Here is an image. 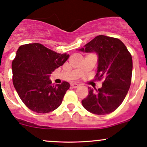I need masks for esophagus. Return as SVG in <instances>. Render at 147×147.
Listing matches in <instances>:
<instances>
[{
  "instance_id": "obj_1",
  "label": "esophagus",
  "mask_w": 147,
  "mask_h": 147,
  "mask_svg": "<svg viewBox=\"0 0 147 147\" xmlns=\"http://www.w3.org/2000/svg\"><path fill=\"white\" fill-rule=\"evenodd\" d=\"M71 86H72V87H73V88H77V87H80V84H77V83H72V84H71Z\"/></svg>"
}]
</instances>
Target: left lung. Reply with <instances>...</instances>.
Segmentation results:
<instances>
[{"mask_svg":"<svg viewBox=\"0 0 147 147\" xmlns=\"http://www.w3.org/2000/svg\"><path fill=\"white\" fill-rule=\"evenodd\" d=\"M80 51L98 55L97 80L104 78L101 88L82 100L84 109L91 113L105 115L117 109L125 98L131 82L132 58L125 45L118 38L98 35Z\"/></svg>","mask_w":147,"mask_h":147,"instance_id":"8db88e82","label":"left lung"}]
</instances>
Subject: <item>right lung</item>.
<instances>
[{
	"label": "right lung",
	"instance_id": "1",
	"mask_svg": "<svg viewBox=\"0 0 147 147\" xmlns=\"http://www.w3.org/2000/svg\"><path fill=\"white\" fill-rule=\"evenodd\" d=\"M69 57L40 43L19 47L12 63L13 83L28 109L38 113H48L61 105L69 84L65 81L54 85L49 78Z\"/></svg>",
	"mask_w": 147,
	"mask_h": 147
}]
</instances>
